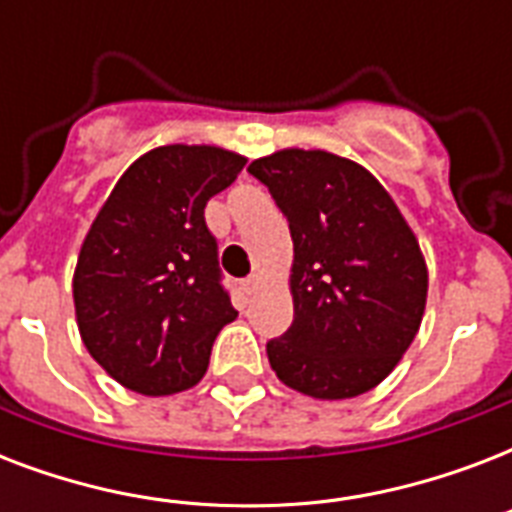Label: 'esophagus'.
Returning <instances> with one entry per match:
<instances>
[{"instance_id": "obj_1", "label": "esophagus", "mask_w": 512, "mask_h": 512, "mask_svg": "<svg viewBox=\"0 0 512 512\" xmlns=\"http://www.w3.org/2000/svg\"><path fill=\"white\" fill-rule=\"evenodd\" d=\"M260 284H263V276H260V273H252L249 279H244V284H241V287H244V292H247V295H255L257 289H260Z\"/></svg>"}]
</instances>
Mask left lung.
<instances>
[{
    "label": "left lung",
    "instance_id": "8db88e82",
    "mask_svg": "<svg viewBox=\"0 0 512 512\" xmlns=\"http://www.w3.org/2000/svg\"><path fill=\"white\" fill-rule=\"evenodd\" d=\"M287 215L295 319L268 342L287 388L342 401L377 388L420 332L428 265L382 183L321 148H281L247 167Z\"/></svg>",
    "mask_w": 512,
    "mask_h": 512
}]
</instances>
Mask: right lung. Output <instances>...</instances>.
I'll return each mask as SVG.
<instances>
[{
    "label": "right lung",
    "mask_w": 512,
    "mask_h": 512,
    "mask_svg": "<svg viewBox=\"0 0 512 512\" xmlns=\"http://www.w3.org/2000/svg\"><path fill=\"white\" fill-rule=\"evenodd\" d=\"M244 164L220 146L151 148L92 220L74 268L76 327L90 356L127 390L172 396L193 388L215 337L236 319L204 207Z\"/></svg>",
    "instance_id": "obj_1"
}]
</instances>
